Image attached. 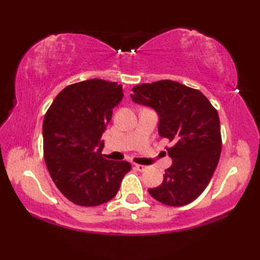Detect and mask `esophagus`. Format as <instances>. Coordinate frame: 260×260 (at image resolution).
Listing matches in <instances>:
<instances>
[{
	"label": "esophagus",
	"instance_id": "obj_1",
	"mask_svg": "<svg viewBox=\"0 0 260 260\" xmlns=\"http://www.w3.org/2000/svg\"><path fill=\"white\" fill-rule=\"evenodd\" d=\"M134 169L137 170V171H140V172H144V171L147 170V167H145V165H142V164H135Z\"/></svg>",
	"mask_w": 260,
	"mask_h": 260
}]
</instances>
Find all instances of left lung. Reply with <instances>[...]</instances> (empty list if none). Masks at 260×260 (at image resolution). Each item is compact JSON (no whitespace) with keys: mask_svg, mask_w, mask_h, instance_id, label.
<instances>
[{"mask_svg":"<svg viewBox=\"0 0 260 260\" xmlns=\"http://www.w3.org/2000/svg\"><path fill=\"white\" fill-rule=\"evenodd\" d=\"M131 98L158 114V134L172 143L167 147L173 164L161 185L148 193L163 204L182 207L209 184L221 154L217 109L200 90L173 80L135 86Z\"/></svg>","mask_w":260,"mask_h":260,"instance_id":"1","label":"left lung"}]
</instances>
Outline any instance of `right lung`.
Segmentation results:
<instances>
[{"label": "right lung", "instance_id": "obj_1", "mask_svg": "<svg viewBox=\"0 0 260 260\" xmlns=\"http://www.w3.org/2000/svg\"><path fill=\"white\" fill-rule=\"evenodd\" d=\"M117 82L89 79L58 93L43 120V155L60 192L75 204L96 207L117 194L126 161L103 156L102 135L123 99Z\"/></svg>", "mask_w": 260, "mask_h": 260}]
</instances>
